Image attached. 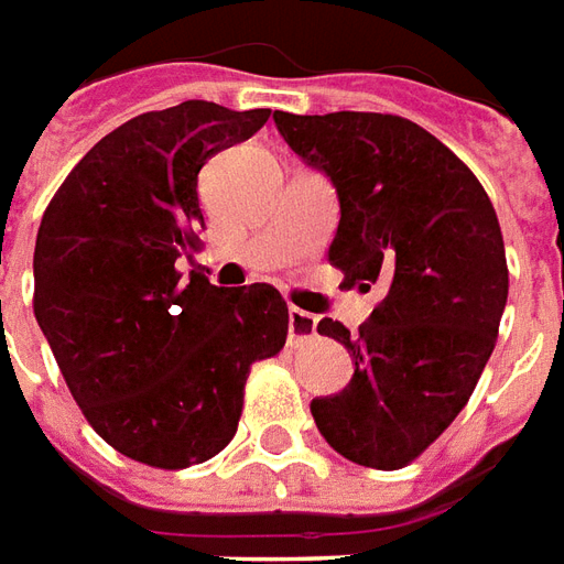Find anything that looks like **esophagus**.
<instances>
[{
    "label": "esophagus",
    "mask_w": 564,
    "mask_h": 564,
    "mask_svg": "<svg viewBox=\"0 0 564 564\" xmlns=\"http://www.w3.org/2000/svg\"><path fill=\"white\" fill-rule=\"evenodd\" d=\"M315 325H318V318L310 313H303L297 306H291L289 310V343L291 346H297L303 339H313L315 337Z\"/></svg>",
    "instance_id": "34e87169"
}]
</instances>
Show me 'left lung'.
I'll return each mask as SVG.
<instances>
[{
	"instance_id": "8db88e82",
	"label": "left lung",
	"mask_w": 564,
	"mask_h": 564,
	"mask_svg": "<svg viewBox=\"0 0 564 564\" xmlns=\"http://www.w3.org/2000/svg\"><path fill=\"white\" fill-rule=\"evenodd\" d=\"M273 121L337 191L330 263L352 285L386 291L358 334L318 322L355 370L310 410L343 458L398 470L453 425L495 349L507 303L498 215L477 175L406 118L275 111Z\"/></svg>"
}]
</instances>
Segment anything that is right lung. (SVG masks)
<instances>
[{"mask_svg": "<svg viewBox=\"0 0 564 564\" xmlns=\"http://www.w3.org/2000/svg\"><path fill=\"white\" fill-rule=\"evenodd\" d=\"M270 109L187 99L102 135L45 209L35 237V322L102 441L142 465H199L234 441L254 361L289 337L267 285L182 279L203 212L197 175Z\"/></svg>", "mask_w": 564, "mask_h": 564, "instance_id": "right-lung-1", "label": "right lung"}]
</instances>
